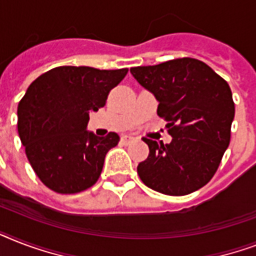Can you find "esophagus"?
I'll return each mask as SVG.
<instances>
[{
	"label": "esophagus",
	"mask_w": 256,
	"mask_h": 256,
	"mask_svg": "<svg viewBox=\"0 0 256 256\" xmlns=\"http://www.w3.org/2000/svg\"><path fill=\"white\" fill-rule=\"evenodd\" d=\"M132 140V136H120V140H122L124 144H128V142H130Z\"/></svg>",
	"instance_id": "1"
}]
</instances>
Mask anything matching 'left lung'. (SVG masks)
<instances>
[{"label": "left lung", "instance_id": "obj_1", "mask_svg": "<svg viewBox=\"0 0 256 256\" xmlns=\"http://www.w3.org/2000/svg\"><path fill=\"white\" fill-rule=\"evenodd\" d=\"M130 73L160 102L156 114L168 120L170 144L144 138L148 160L136 168L152 190L179 196L210 182L230 144L235 116L232 92L210 66L195 58H176Z\"/></svg>", "mask_w": 256, "mask_h": 256}]
</instances>
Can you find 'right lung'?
Wrapping results in <instances>:
<instances>
[{
    "mask_svg": "<svg viewBox=\"0 0 256 256\" xmlns=\"http://www.w3.org/2000/svg\"><path fill=\"white\" fill-rule=\"evenodd\" d=\"M128 72L58 66L28 88L18 104V134L34 172L50 190L76 194L98 180L120 136L88 132V112L104 108Z\"/></svg>",
    "mask_w": 256,
    "mask_h": 256,
    "instance_id": "right-lung-1",
    "label": "right lung"
}]
</instances>
